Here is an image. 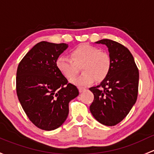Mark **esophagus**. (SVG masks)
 <instances>
[{
  "mask_svg": "<svg viewBox=\"0 0 154 154\" xmlns=\"http://www.w3.org/2000/svg\"><path fill=\"white\" fill-rule=\"evenodd\" d=\"M84 91H85V88H82V87H80V88H79V91H80V93L83 92Z\"/></svg>",
  "mask_w": 154,
  "mask_h": 154,
  "instance_id": "esophagus-1",
  "label": "esophagus"
}]
</instances>
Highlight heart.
Here are the masks:
<instances>
[{
    "label": "heart",
    "instance_id": "heart-1",
    "mask_svg": "<svg viewBox=\"0 0 154 154\" xmlns=\"http://www.w3.org/2000/svg\"><path fill=\"white\" fill-rule=\"evenodd\" d=\"M71 58L61 55L57 59L56 66L59 72L68 80H71L80 66L81 75L72 80L77 86H87L96 79L104 80L111 70V58L106 51L87 43H82L71 51Z\"/></svg>",
    "mask_w": 154,
    "mask_h": 154
}]
</instances>
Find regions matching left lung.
Instances as JSON below:
<instances>
[{
    "instance_id": "obj_1",
    "label": "left lung",
    "mask_w": 154,
    "mask_h": 154,
    "mask_svg": "<svg viewBox=\"0 0 154 154\" xmlns=\"http://www.w3.org/2000/svg\"><path fill=\"white\" fill-rule=\"evenodd\" d=\"M96 43L108 47L111 67L100 85L89 88L94 96L90 111L101 124L114 126L128 115L137 101L139 70L131 53L122 44L108 39Z\"/></svg>"
}]
</instances>
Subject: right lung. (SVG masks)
I'll use <instances>...</instances> for the list:
<instances>
[{
	"instance_id": "1",
	"label": "right lung",
	"mask_w": 154,
	"mask_h": 154,
	"mask_svg": "<svg viewBox=\"0 0 154 154\" xmlns=\"http://www.w3.org/2000/svg\"><path fill=\"white\" fill-rule=\"evenodd\" d=\"M68 46L40 42L17 67V97L31 122L42 130H54L62 125L69 115V102L79 95L77 87L68 83L56 66L57 59Z\"/></svg>"
}]
</instances>
